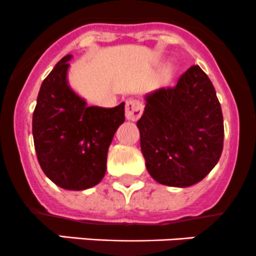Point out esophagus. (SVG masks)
<instances>
[{"mask_svg": "<svg viewBox=\"0 0 256 256\" xmlns=\"http://www.w3.org/2000/svg\"><path fill=\"white\" fill-rule=\"evenodd\" d=\"M143 113V104L136 100H129L126 103V118L132 122H136Z\"/></svg>", "mask_w": 256, "mask_h": 256, "instance_id": "obj_1", "label": "esophagus"}]
</instances>
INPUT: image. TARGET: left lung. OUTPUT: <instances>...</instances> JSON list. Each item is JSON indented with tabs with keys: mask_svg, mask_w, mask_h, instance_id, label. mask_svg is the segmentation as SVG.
<instances>
[{
	"mask_svg": "<svg viewBox=\"0 0 256 256\" xmlns=\"http://www.w3.org/2000/svg\"><path fill=\"white\" fill-rule=\"evenodd\" d=\"M136 127L152 178L186 188L203 180L222 152L224 122L213 83L192 66L174 88H159L144 97Z\"/></svg>",
	"mask_w": 256,
	"mask_h": 256,
	"instance_id": "8db88e82",
	"label": "left lung"
}]
</instances>
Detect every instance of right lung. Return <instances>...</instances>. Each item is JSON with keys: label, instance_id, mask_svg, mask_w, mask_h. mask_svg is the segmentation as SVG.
Here are the masks:
<instances>
[{"label": "right lung", "instance_id": "right-lung-1", "mask_svg": "<svg viewBox=\"0 0 256 256\" xmlns=\"http://www.w3.org/2000/svg\"><path fill=\"white\" fill-rule=\"evenodd\" d=\"M72 54L54 66L42 82L32 120L34 149L43 173L67 190L97 186L107 170V156L124 102L114 108L88 107L68 83Z\"/></svg>", "mask_w": 256, "mask_h": 256}]
</instances>
